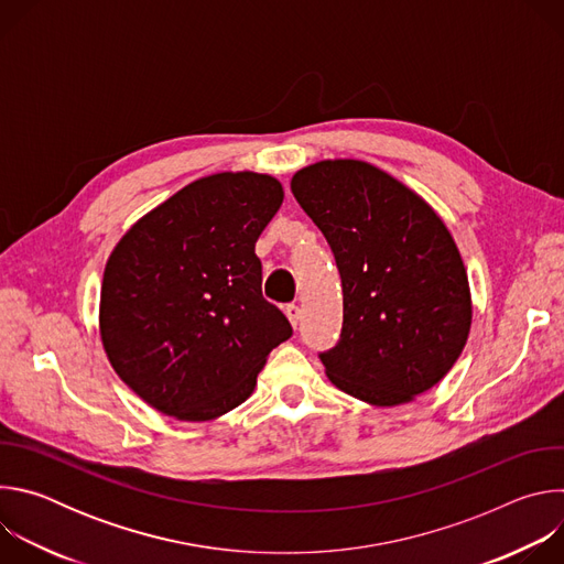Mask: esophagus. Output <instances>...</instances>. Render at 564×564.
<instances>
[{"mask_svg": "<svg viewBox=\"0 0 564 564\" xmlns=\"http://www.w3.org/2000/svg\"><path fill=\"white\" fill-rule=\"evenodd\" d=\"M285 316L290 318V324L296 328L299 326V318H301V307L296 303H288L285 305Z\"/></svg>", "mask_w": 564, "mask_h": 564, "instance_id": "34e87169", "label": "esophagus"}]
</instances>
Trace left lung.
Here are the masks:
<instances>
[{
  "instance_id": "left-lung-1",
  "label": "left lung",
  "mask_w": 564,
  "mask_h": 564,
  "mask_svg": "<svg viewBox=\"0 0 564 564\" xmlns=\"http://www.w3.org/2000/svg\"><path fill=\"white\" fill-rule=\"evenodd\" d=\"M290 187L341 274V339L318 355L328 379L372 406L409 404L444 379L470 333L451 231L422 196L364 160H321Z\"/></svg>"
}]
</instances>
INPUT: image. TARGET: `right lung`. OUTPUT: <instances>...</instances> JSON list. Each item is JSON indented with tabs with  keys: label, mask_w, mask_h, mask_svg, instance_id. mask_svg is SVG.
Wrapping results in <instances>:
<instances>
[{
	"label": "right lung",
	"mask_w": 564,
	"mask_h": 564,
	"mask_svg": "<svg viewBox=\"0 0 564 564\" xmlns=\"http://www.w3.org/2000/svg\"><path fill=\"white\" fill-rule=\"evenodd\" d=\"M281 203L283 187L268 174H212L118 240L100 290V337L118 377L151 409L183 422L229 413L292 337L285 314L263 299L254 252Z\"/></svg>",
	"instance_id": "obj_1"
}]
</instances>
